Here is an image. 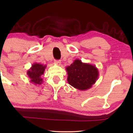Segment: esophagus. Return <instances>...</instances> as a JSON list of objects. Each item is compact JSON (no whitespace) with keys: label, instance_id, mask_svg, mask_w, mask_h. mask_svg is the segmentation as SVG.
I'll return each mask as SVG.
<instances>
[{"label":"esophagus","instance_id":"esophagus-1","mask_svg":"<svg viewBox=\"0 0 133 133\" xmlns=\"http://www.w3.org/2000/svg\"><path fill=\"white\" fill-rule=\"evenodd\" d=\"M54 62L57 65H60L61 64V61L60 60H56Z\"/></svg>","mask_w":133,"mask_h":133}]
</instances>
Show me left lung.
I'll return each instance as SVG.
<instances>
[{
    "mask_svg": "<svg viewBox=\"0 0 133 133\" xmlns=\"http://www.w3.org/2000/svg\"><path fill=\"white\" fill-rule=\"evenodd\" d=\"M68 72V82L71 86L81 91L90 89L99 77L98 69L96 65L84 63L76 59L65 68Z\"/></svg>",
    "mask_w": 133,
    "mask_h": 133,
    "instance_id": "1",
    "label": "left lung"
}]
</instances>
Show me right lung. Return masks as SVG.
Listing matches in <instances>:
<instances>
[{"mask_svg": "<svg viewBox=\"0 0 133 133\" xmlns=\"http://www.w3.org/2000/svg\"><path fill=\"white\" fill-rule=\"evenodd\" d=\"M46 67V65L34 63L27 72V76L30 79V82L34 85H41L43 82L41 76L44 74Z\"/></svg>", "mask_w": 133, "mask_h": 133, "instance_id": "obj_1", "label": "right lung"}]
</instances>
